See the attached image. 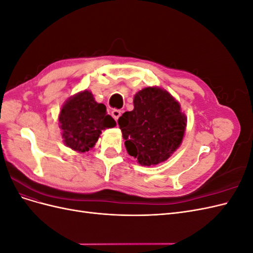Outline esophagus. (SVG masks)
Segmentation results:
<instances>
[{
    "mask_svg": "<svg viewBox=\"0 0 253 253\" xmlns=\"http://www.w3.org/2000/svg\"><path fill=\"white\" fill-rule=\"evenodd\" d=\"M121 115V111L120 110H113L112 111V117L115 119V120H118V118L120 117Z\"/></svg>",
    "mask_w": 253,
    "mask_h": 253,
    "instance_id": "1",
    "label": "esophagus"
}]
</instances>
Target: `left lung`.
<instances>
[{"instance_id": "left-lung-1", "label": "left lung", "mask_w": 253, "mask_h": 253, "mask_svg": "<svg viewBox=\"0 0 253 253\" xmlns=\"http://www.w3.org/2000/svg\"><path fill=\"white\" fill-rule=\"evenodd\" d=\"M133 102L134 110L118 119L127 153L141 166L166 162L182 141L186 115L173 96L160 87L139 90Z\"/></svg>"}]
</instances>
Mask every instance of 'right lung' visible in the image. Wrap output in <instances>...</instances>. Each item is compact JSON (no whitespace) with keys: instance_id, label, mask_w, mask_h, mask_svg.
I'll list each match as a JSON object with an SVG mask.
<instances>
[{"instance_id":"add662e5","label":"right lung","mask_w":253,"mask_h":253,"mask_svg":"<svg viewBox=\"0 0 253 253\" xmlns=\"http://www.w3.org/2000/svg\"><path fill=\"white\" fill-rule=\"evenodd\" d=\"M59 122L64 143L79 153L93 148L102 129L116 126L106 114L105 105L96 102L93 94L86 89L68 98L61 109Z\"/></svg>"}]
</instances>
